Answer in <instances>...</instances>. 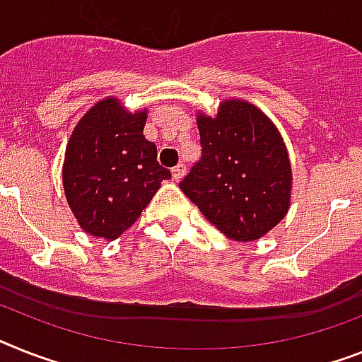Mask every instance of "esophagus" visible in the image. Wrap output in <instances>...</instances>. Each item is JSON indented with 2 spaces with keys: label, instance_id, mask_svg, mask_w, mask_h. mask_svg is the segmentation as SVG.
<instances>
[{
  "label": "esophagus",
  "instance_id": "34e87169",
  "mask_svg": "<svg viewBox=\"0 0 362 362\" xmlns=\"http://www.w3.org/2000/svg\"><path fill=\"white\" fill-rule=\"evenodd\" d=\"M185 174H187V166H185L183 163L177 164L175 168H172V179H174V181H181Z\"/></svg>",
  "mask_w": 362,
  "mask_h": 362
}]
</instances>
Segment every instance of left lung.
I'll use <instances>...</instances> for the list:
<instances>
[{"label":"left lung","instance_id":"8db88e82","mask_svg":"<svg viewBox=\"0 0 362 362\" xmlns=\"http://www.w3.org/2000/svg\"><path fill=\"white\" fill-rule=\"evenodd\" d=\"M202 160L179 183L231 240L264 237L291 209L292 166L276 124L246 100H223L214 116L198 110Z\"/></svg>","mask_w":362,"mask_h":362}]
</instances>
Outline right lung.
Listing matches in <instances>:
<instances>
[{
    "instance_id": "right-lung-1",
    "label": "right lung",
    "mask_w": 362,
    "mask_h": 362,
    "mask_svg": "<svg viewBox=\"0 0 362 362\" xmlns=\"http://www.w3.org/2000/svg\"><path fill=\"white\" fill-rule=\"evenodd\" d=\"M146 118L148 109L129 112L118 98L107 95L81 116L68 139L64 196L81 229L92 237H120L172 175L142 133Z\"/></svg>"
}]
</instances>
